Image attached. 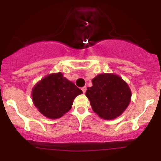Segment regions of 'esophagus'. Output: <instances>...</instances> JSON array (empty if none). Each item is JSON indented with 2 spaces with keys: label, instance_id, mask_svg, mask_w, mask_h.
I'll list each match as a JSON object with an SVG mask.
<instances>
[{
  "label": "esophagus",
  "instance_id": "1",
  "mask_svg": "<svg viewBox=\"0 0 161 161\" xmlns=\"http://www.w3.org/2000/svg\"><path fill=\"white\" fill-rule=\"evenodd\" d=\"M82 92H83V93H86V90H87V87L86 86H84V87H82Z\"/></svg>",
  "mask_w": 161,
  "mask_h": 161
}]
</instances>
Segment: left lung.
Returning <instances> with one entry per match:
<instances>
[{
	"instance_id": "1",
	"label": "left lung",
	"mask_w": 161,
	"mask_h": 161,
	"mask_svg": "<svg viewBox=\"0 0 161 161\" xmlns=\"http://www.w3.org/2000/svg\"><path fill=\"white\" fill-rule=\"evenodd\" d=\"M86 97L93 111L100 117L110 120L120 116L128 108L132 92L128 84L114 73H102L92 80Z\"/></svg>"
}]
</instances>
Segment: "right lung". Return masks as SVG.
<instances>
[{"label":"right lung","mask_w":161,"mask_h":161,"mask_svg":"<svg viewBox=\"0 0 161 161\" xmlns=\"http://www.w3.org/2000/svg\"><path fill=\"white\" fill-rule=\"evenodd\" d=\"M81 94L82 90L61 73L46 75L32 90L33 104L42 115L52 119L69 111L75 97Z\"/></svg>","instance_id":"obj_1"}]
</instances>
